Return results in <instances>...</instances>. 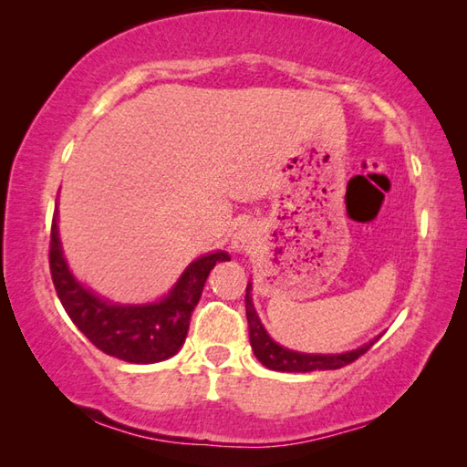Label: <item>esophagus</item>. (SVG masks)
<instances>
[{
	"mask_svg": "<svg viewBox=\"0 0 467 467\" xmlns=\"http://www.w3.org/2000/svg\"><path fill=\"white\" fill-rule=\"evenodd\" d=\"M244 243H246L244 239H236V241H234V246H236V249H243Z\"/></svg>",
	"mask_w": 467,
	"mask_h": 467,
	"instance_id": "34e87169",
	"label": "esophagus"
}]
</instances>
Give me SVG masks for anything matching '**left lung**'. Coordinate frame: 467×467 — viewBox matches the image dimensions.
Here are the masks:
<instances>
[{"mask_svg": "<svg viewBox=\"0 0 467 467\" xmlns=\"http://www.w3.org/2000/svg\"><path fill=\"white\" fill-rule=\"evenodd\" d=\"M251 285L246 286V321H249V337H251V345L253 351L265 367L275 371H289V373H306V371H317V369H341V367L353 363L355 359H359L361 355L371 349V343H367L359 349L349 351V353H341V355H305V353H295L289 349H283L281 345H276L266 331L263 329V325L256 317V311L251 301Z\"/></svg>", "mask_w": 467, "mask_h": 467, "instance_id": "left-lung-1", "label": "left lung"}]
</instances>
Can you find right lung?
Segmentation results:
<instances>
[{
    "label": "right lung",
    "mask_w": 467,
    "mask_h": 467,
    "mask_svg": "<svg viewBox=\"0 0 467 467\" xmlns=\"http://www.w3.org/2000/svg\"><path fill=\"white\" fill-rule=\"evenodd\" d=\"M221 261L231 259L226 253L196 259L171 295L156 305H110L84 289L67 271L59 249L56 216L49 234V273L69 319L98 349L128 363L164 361L181 349L206 276Z\"/></svg>",
    "instance_id": "add662e5"
}]
</instances>
